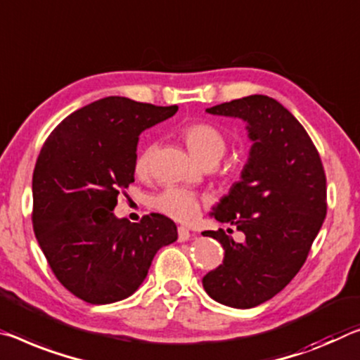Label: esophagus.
<instances>
[{"label":"esophagus","mask_w":360,"mask_h":360,"mask_svg":"<svg viewBox=\"0 0 360 360\" xmlns=\"http://www.w3.org/2000/svg\"><path fill=\"white\" fill-rule=\"evenodd\" d=\"M192 237V233H191V231L187 229V227H184V226H181L179 229H178V238H179V242H186V240H189V238Z\"/></svg>","instance_id":"esophagus-1"}]
</instances>
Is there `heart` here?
<instances>
[{
  "mask_svg": "<svg viewBox=\"0 0 360 360\" xmlns=\"http://www.w3.org/2000/svg\"><path fill=\"white\" fill-rule=\"evenodd\" d=\"M187 147L198 162L205 158H221L226 152V138L221 131L210 123H193L182 129ZM150 162V149H142L136 157L134 168L138 173H146ZM202 198L195 192L181 189V187H168L153 198V207L160 213L179 222L192 221L200 211Z\"/></svg>",
  "mask_w": 360,
  "mask_h": 360,
  "instance_id": "1",
  "label": "heart"
}]
</instances>
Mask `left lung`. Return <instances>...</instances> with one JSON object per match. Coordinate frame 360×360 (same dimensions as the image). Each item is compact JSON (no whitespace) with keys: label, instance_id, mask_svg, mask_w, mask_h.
I'll list each match as a JSON object with an SVG mask.
<instances>
[{"label":"left lung","instance_id":"1","mask_svg":"<svg viewBox=\"0 0 360 360\" xmlns=\"http://www.w3.org/2000/svg\"><path fill=\"white\" fill-rule=\"evenodd\" d=\"M205 112L240 118L252 147L240 179L210 213L242 231L245 242L222 229L202 232L224 250L202 283L218 303L250 309L282 292L304 264L327 214V181L306 129L276 99L253 94Z\"/></svg>","mask_w":360,"mask_h":360}]
</instances>
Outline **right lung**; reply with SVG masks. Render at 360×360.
<instances>
[{
    "label": "right lung",
    "instance_id": "obj_1",
    "mask_svg": "<svg viewBox=\"0 0 360 360\" xmlns=\"http://www.w3.org/2000/svg\"><path fill=\"white\" fill-rule=\"evenodd\" d=\"M178 107L108 96L57 124L33 171V231L51 269L68 292L91 304L122 301L141 287L178 227L152 213L117 218L118 193L134 182L142 131Z\"/></svg>",
    "mask_w": 360,
    "mask_h": 360
}]
</instances>
